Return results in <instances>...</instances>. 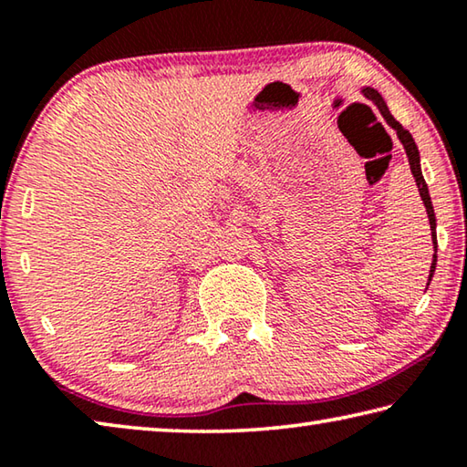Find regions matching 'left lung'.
Instances as JSON below:
<instances>
[{
    "mask_svg": "<svg viewBox=\"0 0 467 467\" xmlns=\"http://www.w3.org/2000/svg\"><path fill=\"white\" fill-rule=\"evenodd\" d=\"M362 92H365V97L368 100L375 102L377 109L381 110V115L385 117V121L389 123L395 131H398V138L401 140V144H404V148H406V154H408V161H410V169H412V175L416 179L418 192H420V197H422V202L426 205V214H429V220H431V231H432V236H434V253H437V231H434V228H437V220H434V210H432V202H431V195H429V187H426V181H424L422 171H420V154H418V148H416V141L412 138V133L401 128L400 121L393 119V115L389 113V109H387L385 100L381 99V94H379L373 88H365ZM434 267H437V255H434V259H432L429 282H431L432 274H434Z\"/></svg>",
    "mask_w": 467,
    "mask_h": 467,
    "instance_id": "1",
    "label": "left lung"
}]
</instances>
